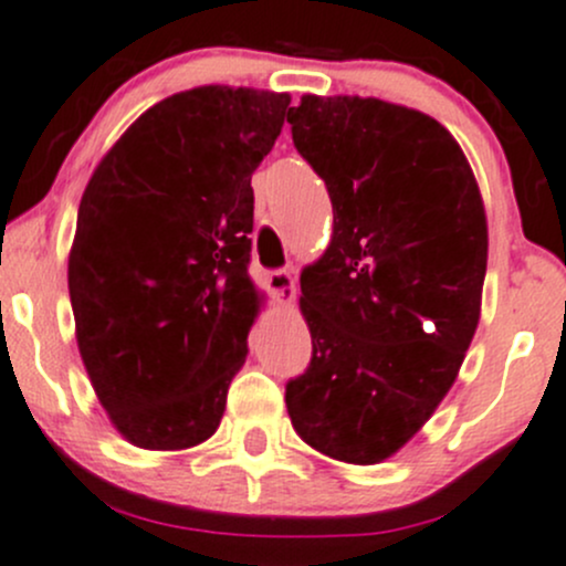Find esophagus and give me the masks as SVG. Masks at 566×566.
<instances>
[{
  "label": "esophagus",
  "instance_id": "1",
  "mask_svg": "<svg viewBox=\"0 0 566 566\" xmlns=\"http://www.w3.org/2000/svg\"><path fill=\"white\" fill-rule=\"evenodd\" d=\"M268 290L276 295L282 304H293L295 301V276L290 271H271L268 273Z\"/></svg>",
  "mask_w": 566,
  "mask_h": 566
}]
</instances>
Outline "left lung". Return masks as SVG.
<instances>
[{
	"label": "left lung",
	"instance_id": "8db88e82",
	"mask_svg": "<svg viewBox=\"0 0 566 566\" xmlns=\"http://www.w3.org/2000/svg\"><path fill=\"white\" fill-rule=\"evenodd\" d=\"M287 123L328 188L334 235L301 273L312 361L284 402L312 449L375 465L436 413L473 339L482 193L454 136L416 108L304 95Z\"/></svg>",
	"mask_w": 566,
	"mask_h": 566
}]
</instances>
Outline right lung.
<instances>
[{
    "label": "right lung",
    "mask_w": 566,
    "mask_h": 566,
    "mask_svg": "<svg viewBox=\"0 0 566 566\" xmlns=\"http://www.w3.org/2000/svg\"><path fill=\"white\" fill-rule=\"evenodd\" d=\"M287 93L193 87L147 108L98 164L67 260L76 342L119 436L180 452L208 441L249 353L251 175Z\"/></svg>",
    "instance_id": "right-lung-1"
}]
</instances>
